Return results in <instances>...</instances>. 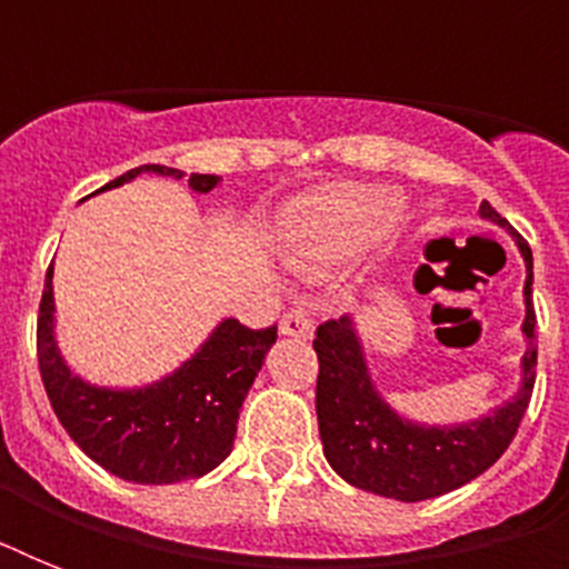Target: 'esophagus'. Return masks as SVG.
<instances>
[{"mask_svg": "<svg viewBox=\"0 0 569 569\" xmlns=\"http://www.w3.org/2000/svg\"><path fill=\"white\" fill-rule=\"evenodd\" d=\"M280 333L286 337H310L312 333V319L310 312L303 310L301 303L298 307H289L280 319Z\"/></svg>", "mask_w": 569, "mask_h": 569, "instance_id": "obj_1", "label": "esophagus"}]
</instances>
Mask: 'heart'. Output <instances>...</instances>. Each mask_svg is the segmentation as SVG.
<instances>
[{"label":"heart","instance_id":"heart-1","mask_svg":"<svg viewBox=\"0 0 569 569\" xmlns=\"http://www.w3.org/2000/svg\"><path fill=\"white\" fill-rule=\"evenodd\" d=\"M389 212L380 186L339 182L301 197L286 214V239L303 262H328L357 250Z\"/></svg>","mask_w":569,"mask_h":569}]
</instances>
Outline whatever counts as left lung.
Wrapping results in <instances>:
<instances>
[{"mask_svg": "<svg viewBox=\"0 0 569 569\" xmlns=\"http://www.w3.org/2000/svg\"><path fill=\"white\" fill-rule=\"evenodd\" d=\"M485 218L508 227L493 206H478ZM531 277L529 241L517 236ZM535 310H531V280L526 283V337L531 348L522 357V389L513 401L478 422L458 428H422V425L398 419L366 375L360 342L351 321H321L316 328V413L325 458L348 485L387 496L398 502H422L433 496L458 490L478 478L502 458L505 449L517 437L526 407L531 401L535 375H538V342H535Z\"/></svg>", "mask_w": 569, "mask_h": 569, "instance_id": "obj_1", "label": "left lung"}]
</instances>
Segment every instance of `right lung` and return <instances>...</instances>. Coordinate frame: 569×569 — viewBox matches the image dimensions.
Segmentation results:
<instances>
[{"label": "right lung", "instance_id": "add662e5", "mask_svg": "<svg viewBox=\"0 0 569 569\" xmlns=\"http://www.w3.org/2000/svg\"><path fill=\"white\" fill-rule=\"evenodd\" d=\"M141 171L177 177L164 164L132 168L106 189ZM221 177L191 173L194 191H212ZM52 266L38 307V366L49 405L79 449L106 472L136 485H173L212 472L236 442L241 401L277 342V325L248 328L227 319L180 372L132 392L100 389L73 378L52 339Z\"/></svg>", "mask_w": 569, "mask_h": 569}]
</instances>
